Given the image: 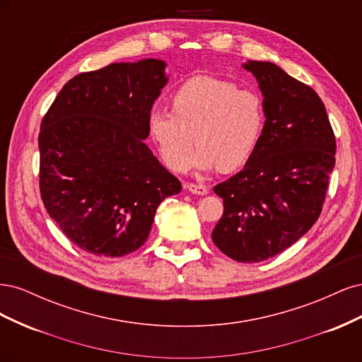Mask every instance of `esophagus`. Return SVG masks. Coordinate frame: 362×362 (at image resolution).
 Masks as SVG:
<instances>
[{
	"mask_svg": "<svg viewBox=\"0 0 362 362\" xmlns=\"http://www.w3.org/2000/svg\"><path fill=\"white\" fill-rule=\"evenodd\" d=\"M185 189H187L190 193L198 194V196H204L208 193V189L205 187V185H199V184H187L185 185Z\"/></svg>",
	"mask_w": 362,
	"mask_h": 362,
	"instance_id": "34e87169",
	"label": "esophagus"
}]
</instances>
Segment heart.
Masks as SVG:
<instances>
[{"label":"heart","instance_id":"heart-1","mask_svg":"<svg viewBox=\"0 0 362 362\" xmlns=\"http://www.w3.org/2000/svg\"><path fill=\"white\" fill-rule=\"evenodd\" d=\"M264 128L259 96L237 89L231 81L198 75L172 96V113L149 115V133L160 156L173 172L193 163L199 170L233 172L254 154Z\"/></svg>","mask_w":362,"mask_h":362}]
</instances>
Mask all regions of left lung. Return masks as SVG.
I'll return each instance as SVG.
<instances>
[{"instance_id": "left-lung-1", "label": "left lung", "mask_w": 362, "mask_h": 362, "mask_svg": "<svg viewBox=\"0 0 362 362\" xmlns=\"http://www.w3.org/2000/svg\"><path fill=\"white\" fill-rule=\"evenodd\" d=\"M242 66L255 76L266 120L245 168L214 187L225 208L211 237L229 258L259 262L294 245L319 218L335 166V137L310 86L272 62Z\"/></svg>"}]
</instances>
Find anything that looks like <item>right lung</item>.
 <instances>
[{
	"label": "right lung",
	"mask_w": 362,
	"mask_h": 362,
	"mask_svg": "<svg viewBox=\"0 0 362 362\" xmlns=\"http://www.w3.org/2000/svg\"><path fill=\"white\" fill-rule=\"evenodd\" d=\"M166 62L144 59L74 76L40 125V194L74 245L124 257L146 242L158 205L181 182L145 144Z\"/></svg>",
	"instance_id": "add662e5"
}]
</instances>
